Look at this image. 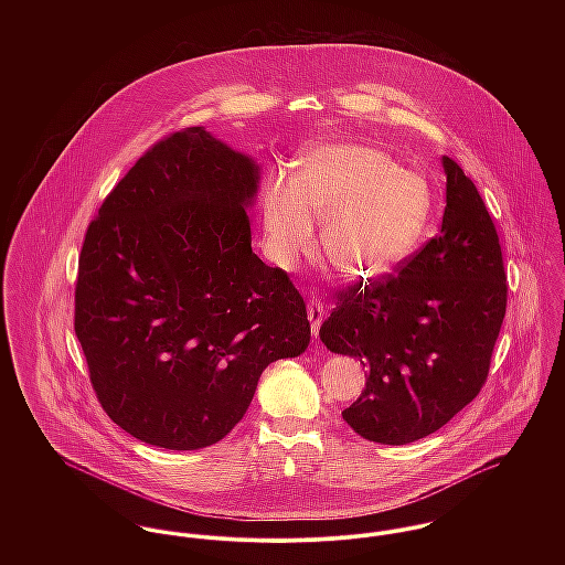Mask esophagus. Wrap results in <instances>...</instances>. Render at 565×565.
I'll return each instance as SVG.
<instances>
[{
	"label": "esophagus",
	"instance_id": "1",
	"mask_svg": "<svg viewBox=\"0 0 565 565\" xmlns=\"http://www.w3.org/2000/svg\"><path fill=\"white\" fill-rule=\"evenodd\" d=\"M307 316H309V322H311L313 337H318L323 320V305L320 298H316V296L309 298V302H307Z\"/></svg>",
	"mask_w": 565,
	"mask_h": 565
}]
</instances>
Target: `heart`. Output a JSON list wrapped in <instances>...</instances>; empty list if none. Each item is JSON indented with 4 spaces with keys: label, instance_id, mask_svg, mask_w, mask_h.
I'll return each instance as SVG.
<instances>
[{
    "label": "heart",
    "instance_id": "heart-1",
    "mask_svg": "<svg viewBox=\"0 0 565 565\" xmlns=\"http://www.w3.org/2000/svg\"><path fill=\"white\" fill-rule=\"evenodd\" d=\"M430 215V189L387 152L365 143H326L309 150L298 173H274L265 184L267 249L294 267L316 247L323 224L330 263L352 280L396 267L419 242Z\"/></svg>",
    "mask_w": 565,
    "mask_h": 565
}]
</instances>
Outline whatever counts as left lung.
I'll list each match as a JSON object with an SVG mask.
<instances>
[{"label": "left lung", "instance_id": "obj_1", "mask_svg": "<svg viewBox=\"0 0 565 565\" xmlns=\"http://www.w3.org/2000/svg\"><path fill=\"white\" fill-rule=\"evenodd\" d=\"M439 235L398 263V274L337 291L320 339L370 370L359 401L341 411L361 437L403 446L448 424L489 374L507 311V271L495 226L463 169L444 157Z\"/></svg>", "mask_w": 565, "mask_h": 565}]
</instances>
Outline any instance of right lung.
<instances>
[{"label": "right lung", "instance_id": "1", "mask_svg": "<svg viewBox=\"0 0 565 565\" xmlns=\"http://www.w3.org/2000/svg\"><path fill=\"white\" fill-rule=\"evenodd\" d=\"M256 184L252 159L184 128L135 162L86 228L76 337L102 408L146 444H217L263 370L309 345L300 291L252 252Z\"/></svg>", "mask_w": 565, "mask_h": 565}]
</instances>
